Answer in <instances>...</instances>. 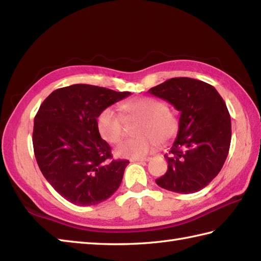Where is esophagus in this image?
<instances>
[{"label": "esophagus", "instance_id": "34e87169", "mask_svg": "<svg viewBox=\"0 0 261 261\" xmlns=\"http://www.w3.org/2000/svg\"><path fill=\"white\" fill-rule=\"evenodd\" d=\"M149 160H150L149 157H144V158H132V160H130V161H131L132 163H135V162L139 163V162H148Z\"/></svg>", "mask_w": 261, "mask_h": 261}]
</instances>
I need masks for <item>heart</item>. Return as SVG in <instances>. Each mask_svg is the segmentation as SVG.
Masks as SVG:
<instances>
[{
	"instance_id": "heart-1",
	"label": "heart",
	"mask_w": 261,
	"mask_h": 261,
	"mask_svg": "<svg viewBox=\"0 0 261 261\" xmlns=\"http://www.w3.org/2000/svg\"><path fill=\"white\" fill-rule=\"evenodd\" d=\"M122 111L126 116L139 119L135 134L137 137L120 142L115 148L117 156L126 158H139L152 150L156 142L158 145L167 144L177 134V117L168 111L161 100L149 97L127 101L122 105ZM98 131L104 140L110 144L120 141L124 132L123 117L116 110L109 107L97 119Z\"/></svg>"
}]
</instances>
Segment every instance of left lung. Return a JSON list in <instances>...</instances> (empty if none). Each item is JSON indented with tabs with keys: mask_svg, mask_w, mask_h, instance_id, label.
Wrapping results in <instances>:
<instances>
[{
	"mask_svg": "<svg viewBox=\"0 0 261 261\" xmlns=\"http://www.w3.org/2000/svg\"><path fill=\"white\" fill-rule=\"evenodd\" d=\"M148 93L180 112L177 136L171 147L167 171L156 183L177 193H193L213 181L228 155L231 116L212 85L191 78H172Z\"/></svg>",
	"mask_w": 261,
	"mask_h": 261,
	"instance_id": "obj_1",
	"label": "left lung"
}]
</instances>
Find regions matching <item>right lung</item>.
<instances>
[{"instance_id": "1", "label": "right lung", "mask_w": 261, "mask_h": 261, "mask_svg": "<svg viewBox=\"0 0 261 261\" xmlns=\"http://www.w3.org/2000/svg\"><path fill=\"white\" fill-rule=\"evenodd\" d=\"M130 95L78 84L54 90L40 105L34 120L35 157L46 180L68 201L93 206L119 189L129 161H111L97 117Z\"/></svg>"}]
</instances>
